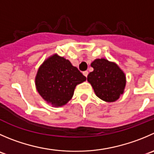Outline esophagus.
<instances>
[{
	"mask_svg": "<svg viewBox=\"0 0 154 154\" xmlns=\"http://www.w3.org/2000/svg\"><path fill=\"white\" fill-rule=\"evenodd\" d=\"M83 75L85 76V77H87V75H88V74H89V72H88L87 71H83Z\"/></svg>",
	"mask_w": 154,
	"mask_h": 154,
	"instance_id": "obj_1",
	"label": "esophagus"
}]
</instances>
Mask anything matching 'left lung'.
<instances>
[{
	"label": "left lung",
	"instance_id": "left-lung-1",
	"mask_svg": "<svg viewBox=\"0 0 154 154\" xmlns=\"http://www.w3.org/2000/svg\"><path fill=\"white\" fill-rule=\"evenodd\" d=\"M93 71L87 76L95 95L106 102H113L124 92L126 74L119 65L107 59H96L91 63Z\"/></svg>",
	"mask_w": 154,
	"mask_h": 154
}]
</instances>
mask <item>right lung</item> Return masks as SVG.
Here are the masks:
<instances>
[{
	"label": "right lung",
	"mask_w": 154,
	"mask_h": 154,
	"mask_svg": "<svg viewBox=\"0 0 154 154\" xmlns=\"http://www.w3.org/2000/svg\"><path fill=\"white\" fill-rule=\"evenodd\" d=\"M86 80L69 60L55 53L44 60L37 70L35 86L47 104L59 107L72 98L77 85Z\"/></svg>",
	"instance_id": "right-lung-1"
}]
</instances>
